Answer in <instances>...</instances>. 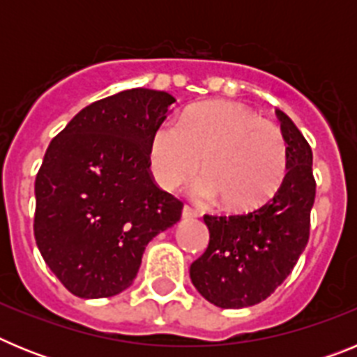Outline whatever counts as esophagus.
Listing matches in <instances>:
<instances>
[{
    "label": "esophagus",
    "mask_w": 357,
    "mask_h": 357,
    "mask_svg": "<svg viewBox=\"0 0 357 357\" xmlns=\"http://www.w3.org/2000/svg\"><path fill=\"white\" fill-rule=\"evenodd\" d=\"M197 216H198V213L193 209V207H189V206L182 207V218H184V220H193V218H197Z\"/></svg>",
    "instance_id": "34e87169"
}]
</instances>
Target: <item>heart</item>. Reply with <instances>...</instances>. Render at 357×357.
Returning a JSON list of instances; mask_svg holds the SVG:
<instances>
[{
  "mask_svg": "<svg viewBox=\"0 0 357 357\" xmlns=\"http://www.w3.org/2000/svg\"><path fill=\"white\" fill-rule=\"evenodd\" d=\"M193 184L202 200L250 211L279 191L288 173V141L275 123L234 102H206L189 109L181 123L164 121L153 130L148 160L155 181L175 189L197 172Z\"/></svg>",
  "mask_w": 357,
  "mask_h": 357,
  "instance_id": "heart-1",
  "label": "heart"
}]
</instances>
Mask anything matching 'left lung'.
Segmentation results:
<instances>
[{"label":"left lung","instance_id":"obj_1","mask_svg":"<svg viewBox=\"0 0 357 357\" xmlns=\"http://www.w3.org/2000/svg\"><path fill=\"white\" fill-rule=\"evenodd\" d=\"M277 118L289 151L279 191L250 213L204 216L209 245L189 275L198 293L218 307L241 309L268 298L291 273L309 241L317 195L313 151L282 110Z\"/></svg>","mask_w":357,"mask_h":357}]
</instances>
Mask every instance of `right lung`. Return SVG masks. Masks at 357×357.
Listing matches in <instances>:
<instances>
[{
    "label": "right lung",
    "instance_id": "1",
    "mask_svg": "<svg viewBox=\"0 0 357 357\" xmlns=\"http://www.w3.org/2000/svg\"><path fill=\"white\" fill-rule=\"evenodd\" d=\"M173 102L143 87L98 100L44 153L33 236L73 295L105 298L127 289L148 243L181 220L184 204L155 184L148 160L151 134Z\"/></svg>",
    "mask_w": 357,
    "mask_h": 357
}]
</instances>
